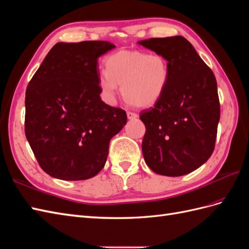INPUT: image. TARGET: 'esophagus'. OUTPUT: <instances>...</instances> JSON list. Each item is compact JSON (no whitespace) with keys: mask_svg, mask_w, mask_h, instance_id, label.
Wrapping results in <instances>:
<instances>
[{"mask_svg":"<svg viewBox=\"0 0 249 249\" xmlns=\"http://www.w3.org/2000/svg\"><path fill=\"white\" fill-rule=\"evenodd\" d=\"M126 116H128V119L132 120V119H136L138 117V115L136 113H133V112H128L126 113Z\"/></svg>","mask_w":249,"mask_h":249,"instance_id":"esophagus-1","label":"esophagus"}]
</instances>
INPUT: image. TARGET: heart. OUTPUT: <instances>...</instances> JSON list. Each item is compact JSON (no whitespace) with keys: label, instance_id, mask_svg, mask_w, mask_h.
<instances>
[{"label":"heart","instance_id":"b5f03b06","mask_svg":"<svg viewBox=\"0 0 249 249\" xmlns=\"http://www.w3.org/2000/svg\"><path fill=\"white\" fill-rule=\"evenodd\" d=\"M170 79V63L162 54L142 51H120L106 59V71L98 76L104 99L113 104L121 93L130 105L148 107L165 93Z\"/></svg>","mask_w":249,"mask_h":249}]
</instances>
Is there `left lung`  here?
<instances>
[{
	"label": "left lung",
	"mask_w": 249,
	"mask_h": 249,
	"mask_svg": "<svg viewBox=\"0 0 249 249\" xmlns=\"http://www.w3.org/2000/svg\"><path fill=\"white\" fill-rule=\"evenodd\" d=\"M137 43L170 63L165 93L153 107L141 113L145 125L143 159L157 174L181 177L201 167L214 150L220 121L215 77L181 36Z\"/></svg>",
	"instance_id": "1"
}]
</instances>
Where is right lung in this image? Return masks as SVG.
I'll use <instances>...</instances> for the list:
<instances>
[{
	"label": "right lung",
	"mask_w": 249,
	"mask_h": 249,
	"mask_svg": "<svg viewBox=\"0 0 249 249\" xmlns=\"http://www.w3.org/2000/svg\"><path fill=\"white\" fill-rule=\"evenodd\" d=\"M107 41L59 42L28 83L25 135L40 167L51 177L82 180L105 167L108 144L126 114L100 98L98 58Z\"/></svg>",
	"instance_id": "right-lung-1"
}]
</instances>
